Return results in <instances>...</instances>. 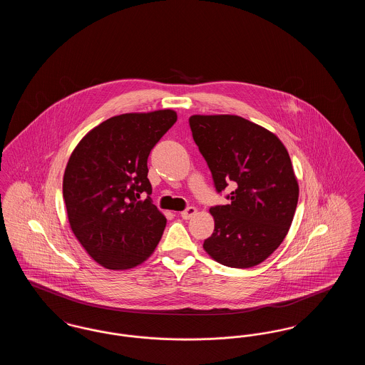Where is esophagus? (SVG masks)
<instances>
[{"mask_svg":"<svg viewBox=\"0 0 365 365\" xmlns=\"http://www.w3.org/2000/svg\"><path fill=\"white\" fill-rule=\"evenodd\" d=\"M195 213H197V209L194 208V207H189V208L185 209V210L180 213V216H182L185 220H189Z\"/></svg>","mask_w":365,"mask_h":365,"instance_id":"obj_1","label":"esophagus"}]
</instances>
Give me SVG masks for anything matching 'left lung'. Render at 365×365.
Instances as JSON below:
<instances>
[{
    "label": "left lung",
    "mask_w": 365,
    "mask_h": 365,
    "mask_svg": "<svg viewBox=\"0 0 365 365\" xmlns=\"http://www.w3.org/2000/svg\"><path fill=\"white\" fill-rule=\"evenodd\" d=\"M189 123L217 192L235 187L230 204L209 209L215 230L204 250L231 268L255 267L278 249L294 217L299 189L287 149L241 116L192 115Z\"/></svg>",
    "instance_id": "obj_1"
}]
</instances>
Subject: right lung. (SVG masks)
<instances>
[{
  "label": "right lung",
  "instance_id": "1",
  "mask_svg": "<svg viewBox=\"0 0 365 365\" xmlns=\"http://www.w3.org/2000/svg\"><path fill=\"white\" fill-rule=\"evenodd\" d=\"M178 116L171 109L113 116L90 130L66 167L63 197L71 230L108 269H128L155 252L167 225L152 204L148 157ZM142 192L148 198L140 202Z\"/></svg>",
  "mask_w": 365,
  "mask_h": 365
}]
</instances>
